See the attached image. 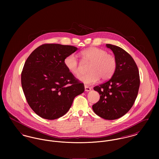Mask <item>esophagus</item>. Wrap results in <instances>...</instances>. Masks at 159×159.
Instances as JSON below:
<instances>
[{
	"label": "esophagus",
	"mask_w": 159,
	"mask_h": 159,
	"mask_svg": "<svg viewBox=\"0 0 159 159\" xmlns=\"http://www.w3.org/2000/svg\"><path fill=\"white\" fill-rule=\"evenodd\" d=\"M84 89H85V91H87V92H89V91H90L91 90V88L86 86V85L84 86Z\"/></svg>",
	"instance_id": "esophagus-1"
}]
</instances>
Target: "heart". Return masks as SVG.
<instances>
[{
	"mask_svg": "<svg viewBox=\"0 0 159 159\" xmlns=\"http://www.w3.org/2000/svg\"><path fill=\"white\" fill-rule=\"evenodd\" d=\"M83 59L91 62L89 68L90 73L79 77V80L87 85L97 83L100 78L106 80L111 78L116 70L117 62L113 55L107 54L102 49L92 47L81 52ZM64 64L68 71L75 76L81 73V66L77 57L71 54L64 59Z\"/></svg>",
	"mask_w": 159,
	"mask_h": 159,
	"instance_id": "b5f03b06",
	"label": "heart"
}]
</instances>
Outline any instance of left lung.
Wrapping results in <instances>:
<instances>
[{
	"instance_id": "obj_1",
	"label": "left lung",
	"mask_w": 159,
	"mask_h": 159,
	"mask_svg": "<svg viewBox=\"0 0 159 159\" xmlns=\"http://www.w3.org/2000/svg\"><path fill=\"white\" fill-rule=\"evenodd\" d=\"M106 46L113 52L117 66L110 80L93 88L100 98L92 109L102 118L114 120L123 116L134 105L140 80L136 63L127 52L117 46Z\"/></svg>"
}]
</instances>
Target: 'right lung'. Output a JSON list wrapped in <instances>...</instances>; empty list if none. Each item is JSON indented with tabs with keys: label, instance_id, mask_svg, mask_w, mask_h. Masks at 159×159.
Returning a JSON list of instances; mask_svg holds the SVG:
<instances>
[{
	"label": "right lung",
	"instance_id": "1",
	"mask_svg": "<svg viewBox=\"0 0 159 159\" xmlns=\"http://www.w3.org/2000/svg\"><path fill=\"white\" fill-rule=\"evenodd\" d=\"M78 48L60 44H44L27 59L21 73V85L32 110L42 118L58 119L70 110L75 97L84 91L66 68L65 58Z\"/></svg>",
	"mask_w": 159,
	"mask_h": 159
}]
</instances>
